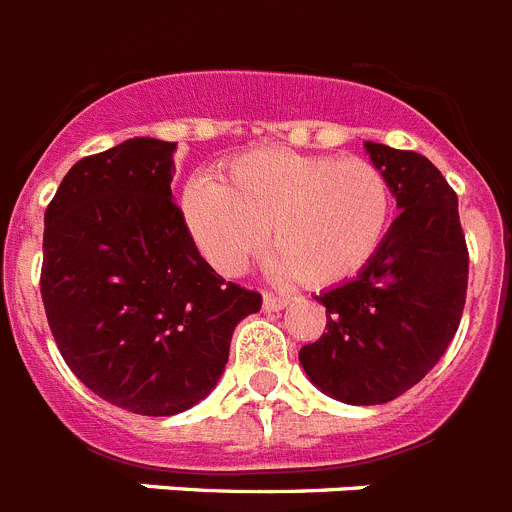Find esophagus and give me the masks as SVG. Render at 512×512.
I'll list each match as a JSON object with an SVG mask.
<instances>
[{"label": "esophagus", "mask_w": 512, "mask_h": 512, "mask_svg": "<svg viewBox=\"0 0 512 512\" xmlns=\"http://www.w3.org/2000/svg\"><path fill=\"white\" fill-rule=\"evenodd\" d=\"M288 301H291V299H286V296H273V293H265V296H262V309H265V311H281V309H286Z\"/></svg>", "instance_id": "34e87169"}]
</instances>
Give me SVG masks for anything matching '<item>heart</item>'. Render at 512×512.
I'll return each mask as SVG.
<instances>
[{
    "label": "heart",
    "instance_id": "b5f03b06",
    "mask_svg": "<svg viewBox=\"0 0 512 512\" xmlns=\"http://www.w3.org/2000/svg\"><path fill=\"white\" fill-rule=\"evenodd\" d=\"M394 195L368 159L257 149L226 164L221 182L198 177L182 193L195 247L234 278L268 242L275 281L337 286L366 270L391 224Z\"/></svg>",
    "mask_w": 512,
    "mask_h": 512
}]
</instances>
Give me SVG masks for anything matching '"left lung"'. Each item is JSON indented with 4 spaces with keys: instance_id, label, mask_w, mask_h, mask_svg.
<instances>
[{
    "instance_id": "1",
    "label": "left lung",
    "mask_w": 512,
    "mask_h": 512,
    "mask_svg": "<svg viewBox=\"0 0 512 512\" xmlns=\"http://www.w3.org/2000/svg\"><path fill=\"white\" fill-rule=\"evenodd\" d=\"M399 216L366 270L317 301L327 332L299 350L311 384L345 404L397 399L441 361L459 330L469 252L459 198L428 157L366 141Z\"/></svg>"
}]
</instances>
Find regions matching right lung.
<instances>
[{
    "instance_id": "right-lung-1",
    "label": "right lung",
    "mask_w": 512,
    "mask_h": 512,
    "mask_svg": "<svg viewBox=\"0 0 512 512\" xmlns=\"http://www.w3.org/2000/svg\"><path fill=\"white\" fill-rule=\"evenodd\" d=\"M177 144L136 136L79 159L46 208L41 296L87 389L133 415L190 410L219 384L260 293L201 257L172 201Z\"/></svg>"
}]
</instances>
